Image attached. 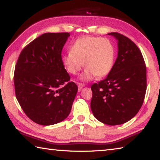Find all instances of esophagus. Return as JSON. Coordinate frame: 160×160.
Returning a JSON list of instances; mask_svg holds the SVG:
<instances>
[{
  "instance_id": "1",
  "label": "esophagus",
  "mask_w": 160,
  "mask_h": 160,
  "mask_svg": "<svg viewBox=\"0 0 160 160\" xmlns=\"http://www.w3.org/2000/svg\"><path fill=\"white\" fill-rule=\"evenodd\" d=\"M78 91L80 92L81 90H82V88L84 86H85V85L84 84H82V83H78Z\"/></svg>"
}]
</instances>
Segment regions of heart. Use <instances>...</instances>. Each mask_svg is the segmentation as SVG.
Segmentation results:
<instances>
[{
  "mask_svg": "<svg viewBox=\"0 0 160 160\" xmlns=\"http://www.w3.org/2000/svg\"><path fill=\"white\" fill-rule=\"evenodd\" d=\"M115 49L106 38L83 36L71 46L70 51L62 57V63L70 74H77L83 66L86 67L80 80L88 82L97 76L104 77L114 64Z\"/></svg>",
  "mask_w": 160,
  "mask_h": 160,
  "instance_id": "1",
  "label": "heart"
}]
</instances>
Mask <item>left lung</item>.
I'll return each instance as SVG.
<instances>
[{
  "mask_svg": "<svg viewBox=\"0 0 160 160\" xmlns=\"http://www.w3.org/2000/svg\"><path fill=\"white\" fill-rule=\"evenodd\" d=\"M118 56L105 78L91 86V109L97 120L109 126L131 120L141 108L147 89L146 66L138 47L123 35L112 32Z\"/></svg>",
  "mask_w": 160,
  "mask_h": 160,
  "instance_id": "left-lung-1",
  "label": "left lung"
}]
</instances>
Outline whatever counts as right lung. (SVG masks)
<instances>
[{"label": "right lung", "instance_id": "add662e5", "mask_svg": "<svg viewBox=\"0 0 160 160\" xmlns=\"http://www.w3.org/2000/svg\"><path fill=\"white\" fill-rule=\"evenodd\" d=\"M69 33H45L20 54L14 73L15 95L25 114L42 126L58 123L71 111L78 86L69 82L61 51Z\"/></svg>", "mask_w": 160, "mask_h": 160}]
</instances>
